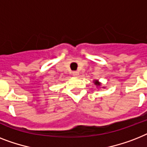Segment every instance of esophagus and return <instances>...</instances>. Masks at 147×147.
<instances>
[{"label": "esophagus", "mask_w": 147, "mask_h": 147, "mask_svg": "<svg viewBox=\"0 0 147 147\" xmlns=\"http://www.w3.org/2000/svg\"><path fill=\"white\" fill-rule=\"evenodd\" d=\"M71 74H72V76H75V77H78V75H79V72H78V71H73L72 72H71Z\"/></svg>", "instance_id": "1"}]
</instances>
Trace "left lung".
Masks as SVG:
<instances>
[{
    "label": "left lung",
    "instance_id": "obj_1",
    "mask_svg": "<svg viewBox=\"0 0 147 147\" xmlns=\"http://www.w3.org/2000/svg\"><path fill=\"white\" fill-rule=\"evenodd\" d=\"M94 84H95V85L96 86V88H100V86H101V82H99V80H96V79H94ZM105 87H102V88H104Z\"/></svg>",
    "mask_w": 147,
    "mask_h": 147
}]
</instances>
